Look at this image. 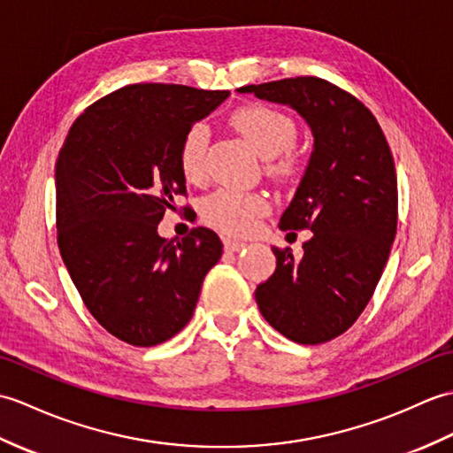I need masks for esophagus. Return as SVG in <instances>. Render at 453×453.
<instances>
[{
	"mask_svg": "<svg viewBox=\"0 0 453 453\" xmlns=\"http://www.w3.org/2000/svg\"><path fill=\"white\" fill-rule=\"evenodd\" d=\"M246 248V242H240V240H233V238H226L225 240V250L226 252H240V250Z\"/></svg>",
	"mask_w": 453,
	"mask_h": 453,
	"instance_id": "34e87169",
	"label": "esophagus"
}]
</instances>
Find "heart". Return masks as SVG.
<instances>
[{
  "instance_id": "heart-1",
  "label": "heart",
  "mask_w": 453,
  "mask_h": 453,
  "mask_svg": "<svg viewBox=\"0 0 453 453\" xmlns=\"http://www.w3.org/2000/svg\"><path fill=\"white\" fill-rule=\"evenodd\" d=\"M230 124L246 137L261 157L267 158L269 173L277 178H290L300 165L293 143L296 122L287 112L269 104H248L230 116ZM207 129L196 124L184 134L178 149L180 170L189 182H197L205 174ZM269 213V199L257 192L220 188L205 197L201 215L205 223L226 234L244 236L252 233L257 220Z\"/></svg>"
}]
</instances>
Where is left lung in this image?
Listing matches in <instances>:
<instances>
[{
	"label": "left lung",
	"mask_w": 453,
	"mask_h": 453,
	"mask_svg": "<svg viewBox=\"0 0 453 453\" xmlns=\"http://www.w3.org/2000/svg\"><path fill=\"white\" fill-rule=\"evenodd\" d=\"M287 104L314 135L306 173L279 220L280 230H311L300 261L273 248L275 273L256 288L269 326L300 345H319L355 324L374 295L397 230V176L374 114L318 77L246 85Z\"/></svg>",
	"instance_id": "left-lung-1"
}]
</instances>
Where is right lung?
Listing matches in <instances>:
<instances>
[{
  "label": "right lung",
  "instance_id": "obj_1",
  "mask_svg": "<svg viewBox=\"0 0 453 453\" xmlns=\"http://www.w3.org/2000/svg\"><path fill=\"white\" fill-rule=\"evenodd\" d=\"M228 90L139 83L79 116L56 163L58 246L90 314L124 343L153 347L194 316L223 242L205 226L180 242L157 228L186 196L178 149Z\"/></svg>",
  "mask_w": 453,
  "mask_h": 453
}]
</instances>
